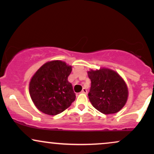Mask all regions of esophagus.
Masks as SVG:
<instances>
[{
    "mask_svg": "<svg viewBox=\"0 0 154 154\" xmlns=\"http://www.w3.org/2000/svg\"><path fill=\"white\" fill-rule=\"evenodd\" d=\"M81 93H85V94H87V93H88V91L85 89V88H83L82 91V92H81Z\"/></svg>",
    "mask_w": 154,
    "mask_h": 154,
    "instance_id": "esophagus-1",
    "label": "esophagus"
}]
</instances>
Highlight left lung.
<instances>
[{"label":"left lung","instance_id":"left-lung-1","mask_svg":"<svg viewBox=\"0 0 154 154\" xmlns=\"http://www.w3.org/2000/svg\"><path fill=\"white\" fill-rule=\"evenodd\" d=\"M88 73L91 80L88 98L93 106L104 114L121 110L128 100V90L118 73L108 69Z\"/></svg>","mask_w":154,"mask_h":154}]
</instances>
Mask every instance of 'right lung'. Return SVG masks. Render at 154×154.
<instances>
[{"label":"right lung","instance_id":"right-lung-1","mask_svg":"<svg viewBox=\"0 0 154 154\" xmlns=\"http://www.w3.org/2000/svg\"><path fill=\"white\" fill-rule=\"evenodd\" d=\"M72 67L61 61H52L40 67L29 82L33 103L42 112L56 115L75 101L76 95L68 77Z\"/></svg>","mask_w":154,"mask_h":154}]
</instances>
